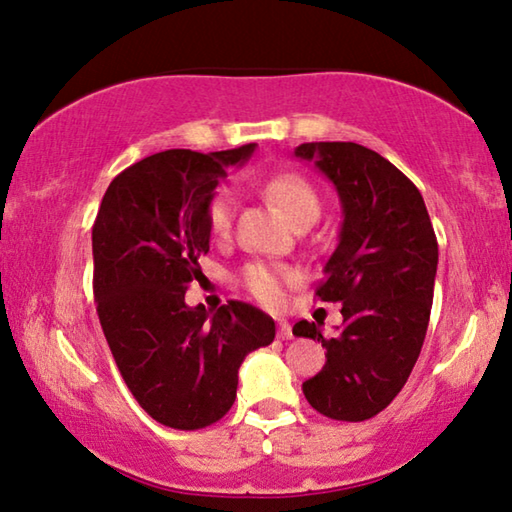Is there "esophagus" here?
Returning <instances> with one entry per match:
<instances>
[{"label": "esophagus", "mask_w": 512, "mask_h": 512, "mask_svg": "<svg viewBox=\"0 0 512 512\" xmlns=\"http://www.w3.org/2000/svg\"><path fill=\"white\" fill-rule=\"evenodd\" d=\"M277 336H280L282 341L293 339V329H291V325L287 323V320H280V323H277Z\"/></svg>", "instance_id": "1"}]
</instances>
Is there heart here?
I'll return each mask as SVG.
<instances>
[{
    "instance_id": "b5f03b06",
    "label": "heart",
    "mask_w": 512,
    "mask_h": 512,
    "mask_svg": "<svg viewBox=\"0 0 512 512\" xmlns=\"http://www.w3.org/2000/svg\"><path fill=\"white\" fill-rule=\"evenodd\" d=\"M264 196L282 210V214L296 225L302 219H318L320 198L316 189L298 173H277L262 185ZM235 194L230 189H219L205 207V221L210 235L216 239L228 237L235 216ZM241 282L262 305L277 307L287 296V289L296 282V273L287 266L255 262L248 264L241 273Z\"/></svg>"
}]
</instances>
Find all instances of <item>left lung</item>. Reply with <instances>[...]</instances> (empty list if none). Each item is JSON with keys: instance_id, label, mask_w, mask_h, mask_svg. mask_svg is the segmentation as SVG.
Returning a JSON list of instances; mask_svg holds the SVG:
<instances>
[{"instance_id": "obj_1", "label": "left lung", "mask_w": 512, "mask_h": 512, "mask_svg": "<svg viewBox=\"0 0 512 512\" xmlns=\"http://www.w3.org/2000/svg\"><path fill=\"white\" fill-rule=\"evenodd\" d=\"M296 158L314 162L341 198L339 246L327 259L316 296L343 302V327L325 339L316 323L293 334L323 343L327 361L302 384L325 418L361 422L395 400L427 336L438 241L409 178L354 142H307Z\"/></svg>"}]
</instances>
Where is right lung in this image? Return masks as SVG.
I'll return each mask as SVG.
<instances>
[{
	"mask_svg": "<svg viewBox=\"0 0 512 512\" xmlns=\"http://www.w3.org/2000/svg\"><path fill=\"white\" fill-rule=\"evenodd\" d=\"M255 144L149 155L112 180L92 225L94 300L128 391L171 429H203L235 404L239 366L275 339V323L248 302L210 314L187 307L210 250L205 207L232 164Z\"/></svg>",
	"mask_w": 512,
	"mask_h": 512,
	"instance_id": "right-lung-1",
	"label": "right lung"
}]
</instances>
